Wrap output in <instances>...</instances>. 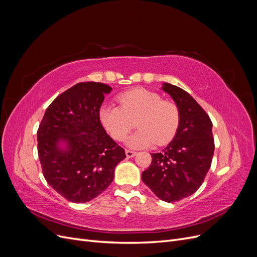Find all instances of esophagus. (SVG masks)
<instances>
[{"instance_id":"obj_1","label":"esophagus","mask_w":257,"mask_h":257,"mask_svg":"<svg viewBox=\"0 0 257 257\" xmlns=\"http://www.w3.org/2000/svg\"><path fill=\"white\" fill-rule=\"evenodd\" d=\"M125 154H126L127 158H133V157H135V155H136V152L131 151V150H125Z\"/></svg>"}]
</instances>
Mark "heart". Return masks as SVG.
Returning a JSON list of instances; mask_svg holds the SVG:
<instances>
[{"mask_svg": "<svg viewBox=\"0 0 257 257\" xmlns=\"http://www.w3.org/2000/svg\"><path fill=\"white\" fill-rule=\"evenodd\" d=\"M119 106L104 105L99 120L109 135L118 142L126 138L134 126L139 130L126 145L134 149L167 144L175 136L179 124V109L175 103L151 90L137 88L124 92L118 97Z\"/></svg>", "mask_w": 257, "mask_h": 257, "instance_id": "b5f03b06", "label": "heart"}]
</instances>
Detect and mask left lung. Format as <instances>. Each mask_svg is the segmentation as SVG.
<instances>
[{"label":"left lung","mask_w":257,"mask_h":257,"mask_svg":"<svg viewBox=\"0 0 257 257\" xmlns=\"http://www.w3.org/2000/svg\"><path fill=\"white\" fill-rule=\"evenodd\" d=\"M161 89L177 105L179 124L173 141L151 154L142 179L155 196L174 203L195 193L209 172L214 152L212 122L188 92L167 82Z\"/></svg>","instance_id":"8db88e82"}]
</instances>
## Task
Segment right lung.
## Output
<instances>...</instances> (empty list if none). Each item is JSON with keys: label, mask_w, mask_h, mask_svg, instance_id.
<instances>
[{"label": "right lung", "mask_w": 257, "mask_h": 257, "mask_svg": "<svg viewBox=\"0 0 257 257\" xmlns=\"http://www.w3.org/2000/svg\"><path fill=\"white\" fill-rule=\"evenodd\" d=\"M111 90L100 82L75 84L49 105L38 127L46 181L73 203H88L103 193L126 158L99 120V108Z\"/></svg>", "instance_id": "obj_1"}]
</instances>
